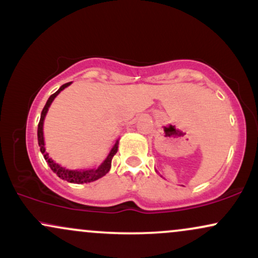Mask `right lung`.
<instances>
[{
  "label": "right lung",
  "mask_w": 258,
  "mask_h": 258,
  "mask_svg": "<svg viewBox=\"0 0 258 258\" xmlns=\"http://www.w3.org/2000/svg\"><path fill=\"white\" fill-rule=\"evenodd\" d=\"M70 83L71 82L63 84V86H61L59 89L56 91V93L52 94V95L48 97L46 105H45L44 108H42L40 121H39V123H38V143H39V146H40V151H41L42 155H44V158L46 159V162L48 163V165H50L52 171L56 172V174L58 175V177L63 178V180H67L68 182H73V183H88V182H93V181L99 180V178L102 177V176H105L107 172L109 171L110 165H112V159L114 157V155L116 153V151H118V144H119V143L118 142L115 143V145L113 146L112 151L109 152L108 157L106 158V161L103 162L102 164H101L97 169H89V170H68V169H65L63 167H60V165H58L57 163H54L50 157H48V153L45 152L44 135H42V125H44L45 115H46L48 107H50L52 101L54 100V97H56L58 94H59L60 91L64 89V88L70 86Z\"/></svg>",
  "instance_id": "1"
}]
</instances>
